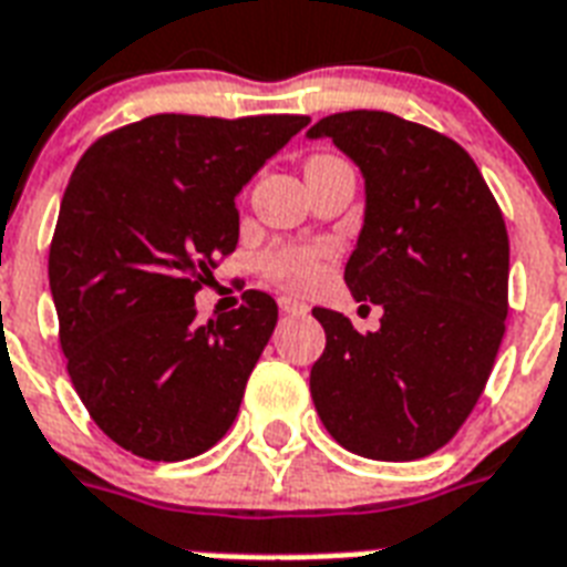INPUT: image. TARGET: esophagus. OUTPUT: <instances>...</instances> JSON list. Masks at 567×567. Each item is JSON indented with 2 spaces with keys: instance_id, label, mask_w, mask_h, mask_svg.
<instances>
[{
  "instance_id": "esophagus-1",
  "label": "esophagus",
  "mask_w": 567,
  "mask_h": 567,
  "mask_svg": "<svg viewBox=\"0 0 567 567\" xmlns=\"http://www.w3.org/2000/svg\"><path fill=\"white\" fill-rule=\"evenodd\" d=\"M278 305H280V310H284V313H307V305H305V301H298V298L284 296V298H278Z\"/></svg>"
}]
</instances>
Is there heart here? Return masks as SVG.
Masks as SVG:
<instances>
[{
  "label": "heart",
  "instance_id": "heart-1",
  "mask_svg": "<svg viewBox=\"0 0 567 567\" xmlns=\"http://www.w3.org/2000/svg\"><path fill=\"white\" fill-rule=\"evenodd\" d=\"M319 159H328V156H313L310 162ZM262 271L280 287L313 289L322 278V251L319 248H278L262 257Z\"/></svg>",
  "mask_w": 567,
  "mask_h": 567
}]
</instances>
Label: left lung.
Returning a JSON list of instances; mask_svg holds the SVG:
<instances>
[{
	"instance_id": "1",
	"label": "left lung",
	"mask_w": 567,
	"mask_h": 567,
	"mask_svg": "<svg viewBox=\"0 0 567 567\" xmlns=\"http://www.w3.org/2000/svg\"><path fill=\"white\" fill-rule=\"evenodd\" d=\"M307 138H331L361 168L367 206L346 284L384 307L367 333L316 307L313 405L349 452L414 462L462 429L491 375L508 313L506 221L467 151L429 126L358 109Z\"/></svg>"
}]
</instances>
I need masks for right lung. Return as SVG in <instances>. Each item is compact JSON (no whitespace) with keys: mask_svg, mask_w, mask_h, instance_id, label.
<instances>
[{"mask_svg":"<svg viewBox=\"0 0 567 567\" xmlns=\"http://www.w3.org/2000/svg\"><path fill=\"white\" fill-rule=\"evenodd\" d=\"M307 124L153 115L79 159L50 248L61 352L87 414L133 455L195 458L234 425L278 305L248 289L197 324L195 292L236 251V195Z\"/></svg>","mask_w":567,"mask_h":567,"instance_id":"1","label":"right lung"}]
</instances>
